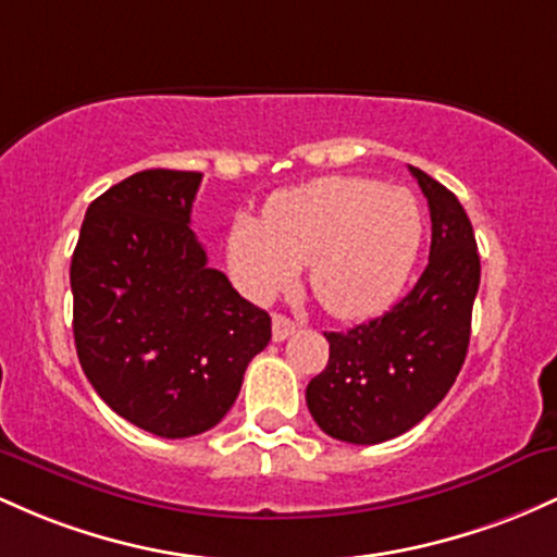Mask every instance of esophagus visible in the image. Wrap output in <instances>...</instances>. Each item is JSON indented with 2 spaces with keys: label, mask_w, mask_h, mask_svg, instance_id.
<instances>
[{
  "label": "esophagus",
  "mask_w": 557,
  "mask_h": 557,
  "mask_svg": "<svg viewBox=\"0 0 557 557\" xmlns=\"http://www.w3.org/2000/svg\"><path fill=\"white\" fill-rule=\"evenodd\" d=\"M297 331V323L286 315H273V342L289 339Z\"/></svg>",
  "instance_id": "esophagus-1"
}]
</instances>
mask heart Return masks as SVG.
Listing matches in <instances>:
<instances>
[{
  "mask_svg": "<svg viewBox=\"0 0 557 557\" xmlns=\"http://www.w3.org/2000/svg\"><path fill=\"white\" fill-rule=\"evenodd\" d=\"M423 239L421 208L405 189L331 176L278 191L262 221L236 215L226 236L231 278L268 302L310 268V289L342 321L379 315L413 271Z\"/></svg>",
  "mask_w": 557,
  "mask_h": 557,
  "instance_id": "b5f03b06",
  "label": "heart"
}]
</instances>
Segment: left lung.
<instances>
[{
  "label": "left lung",
  "mask_w": 557,
  "mask_h": 557,
  "mask_svg": "<svg viewBox=\"0 0 557 557\" xmlns=\"http://www.w3.org/2000/svg\"><path fill=\"white\" fill-rule=\"evenodd\" d=\"M429 199V265L395 308L329 331V362L308 384L310 416L329 436L379 445L421 423L463 368L481 262L463 205L410 165Z\"/></svg>",
  "instance_id": "obj_1"
}]
</instances>
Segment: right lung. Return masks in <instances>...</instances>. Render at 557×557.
Instances as JSON below:
<instances>
[{
    "label": "right lung",
    "mask_w": 557,
    "mask_h": 557,
    "mask_svg": "<svg viewBox=\"0 0 557 557\" xmlns=\"http://www.w3.org/2000/svg\"><path fill=\"white\" fill-rule=\"evenodd\" d=\"M202 173L141 171L89 205L71 260L73 336L97 395L165 440L221 423L271 315L208 265L191 223Z\"/></svg>",
    "instance_id": "right-lung-1"
}]
</instances>
